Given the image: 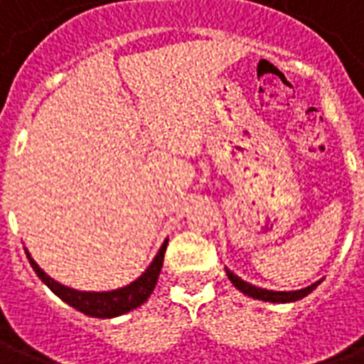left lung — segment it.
Here are the masks:
<instances>
[{"label": "left lung", "mask_w": 364, "mask_h": 364, "mask_svg": "<svg viewBox=\"0 0 364 364\" xmlns=\"http://www.w3.org/2000/svg\"><path fill=\"white\" fill-rule=\"evenodd\" d=\"M224 269H226V274H228V279L232 281V284H234L240 292H244L245 296L263 300V302H279V304L296 302V300H302L304 296H308V294H310V292H312V290L321 282L320 279V281L312 282L310 287H306V289H300V290H267V289H261V287H255V284L244 281V279H240V277L234 274V271H230L228 267H224Z\"/></svg>", "instance_id": "1"}]
</instances>
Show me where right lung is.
<instances>
[{"label":"right lung","mask_w":364,"mask_h":364,"mask_svg":"<svg viewBox=\"0 0 364 364\" xmlns=\"http://www.w3.org/2000/svg\"><path fill=\"white\" fill-rule=\"evenodd\" d=\"M166 247L167 240L161 244L159 252L156 253V257L148 265V269L136 281H132L127 287H120V289L101 290V292H97V290H77L72 289V287H66V284H62L58 281H54L50 274H46L43 269L38 267V263L31 257L27 247H25V253H27L31 267L35 269V273L38 274V279L56 296L62 298L66 304H70L75 310H80L85 316H91V318H117V316H122V314H127L130 310L138 308V306H142L150 298V294L156 289L159 273H161Z\"/></svg>","instance_id":"1"}]
</instances>
